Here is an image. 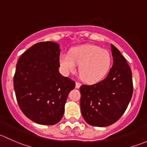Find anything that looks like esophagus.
I'll list each match as a JSON object with an SVG mask.
<instances>
[{
    "label": "esophagus",
    "mask_w": 147,
    "mask_h": 147,
    "mask_svg": "<svg viewBox=\"0 0 147 147\" xmlns=\"http://www.w3.org/2000/svg\"><path fill=\"white\" fill-rule=\"evenodd\" d=\"M80 86H81V83H80L78 82H75V87H76L77 89L80 88Z\"/></svg>",
    "instance_id": "obj_1"
}]
</instances>
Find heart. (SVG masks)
Segmentation results:
<instances>
[{"mask_svg":"<svg viewBox=\"0 0 147 147\" xmlns=\"http://www.w3.org/2000/svg\"><path fill=\"white\" fill-rule=\"evenodd\" d=\"M62 73L68 75L76 71L78 65L83 80L94 84L107 75L112 65V56L108 50L99 46L86 44L74 47L69 53H62L59 57Z\"/></svg>","mask_w":147,"mask_h":147,"instance_id":"b5f03b06","label":"heart"}]
</instances>
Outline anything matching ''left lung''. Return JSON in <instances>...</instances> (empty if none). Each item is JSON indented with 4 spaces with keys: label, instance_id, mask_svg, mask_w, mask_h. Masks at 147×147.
Listing matches in <instances>:
<instances>
[{
    "label": "left lung",
    "instance_id": "obj_1",
    "mask_svg": "<svg viewBox=\"0 0 147 147\" xmlns=\"http://www.w3.org/2000/svg\"><path fill=\"white\" fill-rule=\"evenodd\" d=\"M113 65L103 80L80 87L81 113L86 122L107 127L124 114L133 93L132 73L124 56L111 44Z\"/></svg>",
    "mask_w": 147,
    "mask_h": 147
}]
</instances>
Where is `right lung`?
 <instances>
[{
    "label": "right lung",
    "mask_w": 147,
    "mask_h": 147,
    "mask_svg": "<svg viewBox=\"0 0 147 147\" xmlns=\"http://www.w3.org/2000/svg\"><path fill=\"white\" fill-rule=\"evenodd\" d=\"M60 45L35 44L21 55L16 65L13 86L22 112L32 121L54 125L64 115L65 105L75 82L59 72Z\"/></svg>",
    "instance_id": "1"
}]
</instances>
